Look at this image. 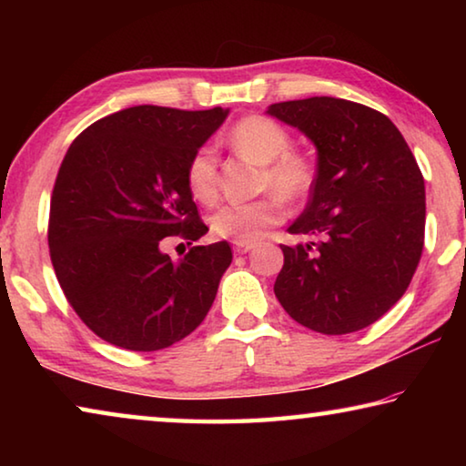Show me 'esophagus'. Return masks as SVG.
Segmentation results:
<instances>
[{
    "label": "esophagus",
    "instance_id": "obj_1",
    "mask_svg": "<svg viewBox=\"0 0 466 466\" xmlns=\"http://www.w3.org/2000/svg\"><path fill=\"white\" fill-rule=\"evenodd\" d=\"M250 248H255L252 242H234V252H238V255H244V252H248Z\"/></svg>",
    "mask_w": 466,
    "mask_h": 466
}]
</instances>
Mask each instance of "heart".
Listing matches in <instances>:
<instances>
[{
  "label": "heart",
  "mask_w": 466,
  "mask_h": 466,
  "mask_svg": "<svg viewBox=\"0 0 466 466\" xmlns=\"http://www.w3.org/2000/svg\"><path fill=\"white\" fill-rule=\"evenodd\" d=\"M228 144L236 154L261 164V187L275 195L250 203H226L209 219L211 232L224 240L255 242L283 219V201L304 199L314 183V167L306 154L291 149L294 139L281 123L265 115H248L234 123ZM187 187L197 201L214 203L218 156L214 147H197L187 164Z\"/></svg>",
  "instance_id": "obj_1"
}]
</instances>
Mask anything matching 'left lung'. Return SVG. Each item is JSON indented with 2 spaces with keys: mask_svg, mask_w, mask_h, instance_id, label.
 <instances>
[{
  "mask_svg": "<svg viewBox=\"0 0 466 466\" xmlns=\"http://www.w3.org/2000/svg\"><path fill=\"white\" fill-rule=\"evenodd\" d=\"M267 113L319 149L310 201L288 232L320 242L281 244L275 296L317 333L366 329L399 302L421 258L425 185L415 156L389 116L360 102L314 96Z\"/></svg>",
  "mask_w": 466,
  "mask_h": 466,
  "instance_id": "left-lung-1",
  "label": "left lung"
}]
</instances>
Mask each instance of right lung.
<instances>
[{"label":"right lung","mask_w":466,"mask_h":466,"mask_svg":"<svg viewBox=\"0 0 466 466\" xmlns=\"http://www.w3.org/2000/svg\"><path fill=\"white\" fill-rule=\"evenodd\" d=\"M228 110L141 105L92 123L55 178L49 252L57 281L94 335L157 351L201 325L232 263L226 240L180 261L167 236L191 244L209 230L187 187V164Z\"/></svg>","instance_id":"add662e5"}]
</instances>
